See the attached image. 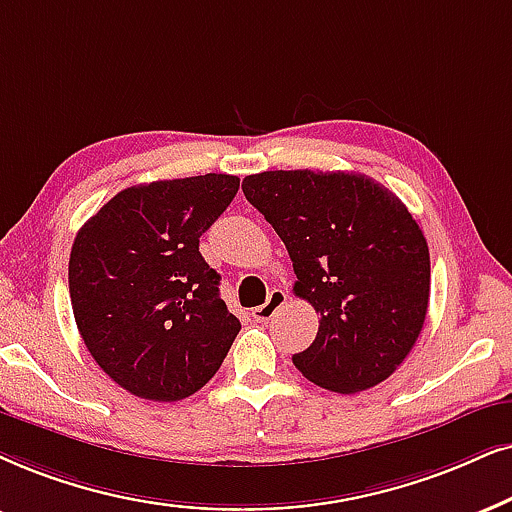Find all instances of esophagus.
Segmentation results:
<instances>
[{"instance_id":"esophagus-1","label":"esophagus","mask_w":512,"mask_h":512,"mask_svg":"<svg viewBox=\"0 0 512 512\" xmlns=\"http://www.w3.org/2000/svg\"><path fill=\"white\" fill-rule=\"evenodd\" d=\"M286 300H288V295L283 293V290L274 288V290H271V293H269L267 302L260 304V307L252 309V316H255L257 321H269L271 316H274V314L278 312V309H281L283 304H286Z\"/></svg>"}]
</instances>
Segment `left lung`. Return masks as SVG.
<instances>
[{"mask_svg":"<svg viewBox=\"0 0 512 512\" xmlns=\"http://www.w3.org/2000/svg\"><path fill=\"white\" fill-rule=\"evenodd\" d=\"M243 193L286 243L295 295L319 333L293 364L331 392L383 383L423 331L430 250L406 205L366 174L276 170L250 174Z\"/></svg>","mask_w":512,"mask_h":512,"instance_id":"left-lung-1","label":"left lung"}]
</instances>
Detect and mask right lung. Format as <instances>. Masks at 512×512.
<instances>
[{
  "label": "right lung",
  "mask_w": 512,
  "mask_h": 512,
  "mask_svg": "<svg viewBox=\"0 0 512 512\" xmlns=\"http://www.w3.org/2000/svg\"><path fill=\"white\" fill-rule=\"evenodd\" d=\"M238 184L200 174L129 186L77 231L68 264L77 331L103 373L141 399L191 397L241 331L198 250Z\"/></svg>",
  "instance_id": "1"
}]
</instances>
